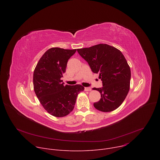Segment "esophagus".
<instances>
[{
	"label": "esophagus",
	"mask_w": 160,
	"mask_h": 160,
	"mask_svg": "<svg viewBox=\"0 0 160 160\" xmlns=\"http://www.w3.org/2000/svg\"><path fill=\"white\" fill-rule=\"evenodd\" d=\"M91 87H85V88H84V90H85V91H90L91 90Z\"/></svg>",
	"instance_id": "34e87169"
}]
</instances>
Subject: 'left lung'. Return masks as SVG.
<instances>
[{
	"label": "left lung",
	"mask_w": 160,
	"mask_h": 160,
	"mask_svg": "<svg viewBox=\"0 0 160 160\" xmlns=\"http://www.w3.org/2000/svg\"><path fill=\"white\" fill-rule=\"evenodd\" d=\"M78 54L94 73H99L101 88H94L101 94V99L94 103L102 112L117 109L126 98L130 89L131 72L122 52L108 44L100 43L88 48L77 49Z\"/></svg>",
	"instance_id": "obj_1"
}]
</instances>
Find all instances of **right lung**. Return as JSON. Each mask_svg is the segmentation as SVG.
I'll return each mask as SVG.
<instances>
[{
    "mask_svg": "<svg viewBox=\"0 0 160 160\" xmlns=\"http://www.w3.org/2000/svg\"><path fill=\"white\" fill-rule=\"evenodd\" d=\"M77 49L51 48L38 61L33 72V88L40 102L51 115L63 117L74 108L78 94L84 87L79 84L64 85L67 62Z\"/></svg>",
    "mask_w": 160,
    "mask_h": 160,
    "instance_id": "right-lung-1",
    "label": "right lung"
}]
</instances>
